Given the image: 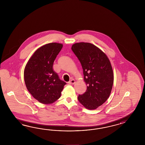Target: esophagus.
I'll return each instance as SVG.
<instances>
[{"label": "esophagus", "mask_w": 145, "mask_h": 145, "mask_svg": "<svg viewBox=\"0 0 145 145\" xmlns=\"http://www.w3.org/2000/svg\"><path fill=\"white\" fill-rule=\"evenodd\" d=\"M75 83V81L74 79H72L69 82V84H74Z\"/></svg>", "instance_id": "34e87169"}]
</instances>
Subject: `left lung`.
I'll return each mask as SVG.
<instances>
[{
  "label": "left lung",
  "mask_w": 145,
  "mask_h": 145,
  "mask_svg": "<svg viewBox=\"0 0 145 145\" xmlns=\"http://www.w3.org/2000/svg\"><path fill=\"white\" fill-rule=\"evenodd\" d=\"M71 49L81 63L87 86L86 91L79 95L78 101L88 110H95L107 101L112 89L114 74L110 62L93 44L75 43Z\"/></svg>",
  "instance_id": "left-lung-1"
}]
</instances>
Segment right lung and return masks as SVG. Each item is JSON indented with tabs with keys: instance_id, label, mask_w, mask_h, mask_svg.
<instances>
[{
	"instance_id": "1",
	"label": "right lung",
	"mask_w": 145,
	"mask_h": 145,
	"mask_svg": "<svg viewBox=\"0 0 145 145\" xmlns=\"http://www.w3.org/2000/svg\"><path fill=\"white\" fill-rule=\"evenodd\" d=\"M62 47V44L56 42L42 46L34 53L25 67L24 78L26 88L42 104L56 101L66 84L53 69L54 61Z\"/></svg>"
}]
</instances>
